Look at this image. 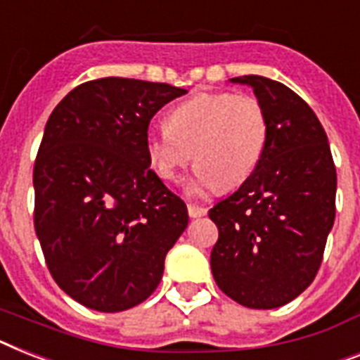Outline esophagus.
I'll use <instances>...</instances> for the list:
<instances>
[{"mask_svg":"<svg viewBox=\"0 0 360 360\" xmlns=\"http://www.w3.org/2000/svg\"><path fill=\"white\" fill-rule=\"evenodd\" d=\"M205 214H207V209H203V207L192 205V203L188 205V216H190V218H201V216H205Z\"/></svg>","mask_w":360,"mask_h":360,"instance_id":"1","label":"esophagus"}]
</instances>
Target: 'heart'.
<instances>
[{"instance_id": "heart-1", "label": "heart", "mask_w": 360, "mask_h": 360, "mask_svg": "<svg viewBox=\"0 0 360 360\" xmlns=\"http://www.w3.org/2000/svg\"><path fill=\"white\" fill-rule=\"evenodd\" d=\"M268 139L261 101L248 94H198L168 114V129L146 136V155L160 179L177 183L192 162L190 195L235 188L255 172Z\"/></svg>"}]
</instances>
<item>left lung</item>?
Returning <instances> with one entry per match:
<instances>
[{"label": "left lung", "instance_id": "left-lung-1", "mask_svg": "<svg viewBox=\"0 0 360 360\" xmlns=\"http://www.w3.org/2000/svg\"><path fill=\"white\" fill-rule=\"evenodd\" d=\"M264 107L268 139L255 172L209 210L218 227L210 268L224 294L250 309L286 305L314 281L335 224L337 170L320 120L296 92L242 75Z\"/></svg>", "mask_w": 360, "mask_h": 360}]
</instances>
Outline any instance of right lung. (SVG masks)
<instances>
[{
    "label": "right lung",
    "instance_id": "right-lung-1",
    "mask_svg": "<svg viewBox=\"0 0 360 360\" xmlns=\"http://www.w3.org/2000/svg\"><path fill=\"white\" fill-rule=\"evenodd\" d=\"M183 94L103 77L75 86L49 116L34 160V231L55 283L81 305L120 312L148 300L188 226L185 201L146 155L151 118Z\"/></svg>",
    "mask_w": 360,
    "mask_h": 360
}]
</instances>
